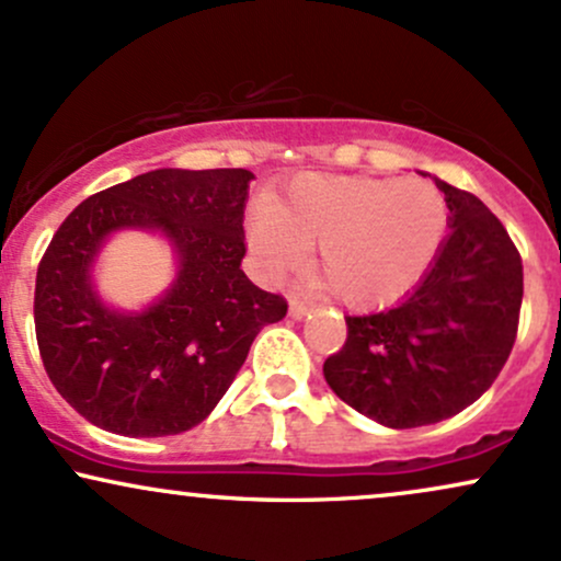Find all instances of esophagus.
I'll list each match as a JSON object with an SVG mask.
<instances>
[{"instance_id": "34e87169", "label": "esophagus", "mask_w": 561, "mask_h": 561, "mask_svg": "<svg viewBox=\"0 0 561 561\" xmlns=\"http://www.w3.org/2000/svg\"><path fill=\"white\" fill-rule=\"evenodd\" d=\"M306 311H308L306 302L298 300V298L289 300V317H293V319H302V317H306Z\"/></svg>"}]
</instances>
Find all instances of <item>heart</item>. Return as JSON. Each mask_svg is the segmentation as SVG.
Returning a JSON list of instances; mask_svg holds the SVG:
<instances>
[{"mask_svg":"<svg viewBox=\"0 0 561 561\" xmlns=\"http://www.w3.org/2000/svg\"><path fill=\"white\" fill-rule=\"evenodd\" d=\"M448 203L422 179H295L282 203L263 197L248 244L263 274L279 276L319 244V276L351 308H375L409 293L440 250Z\"/></svg>","mask_w":561,"mask_h":561,"instance_id":"1","label":"heart"}]
</instances>
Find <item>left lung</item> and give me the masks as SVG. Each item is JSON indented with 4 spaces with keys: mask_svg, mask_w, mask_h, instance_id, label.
<instances>
[{
    "mask_svg": "<svg viewBox=\"0 0 561 561\" xmlns=\"http://www.w3.org/2000/svg\"><path fill=\"white\" fill-rule=\"evenodd\" d=\"M448 234L420 285L396 308L347 317L324 362L337 398L385 427L409 430L465 411L493 385L517 337L523 259L472 192L435 179Z\"/></svg>",
    "mask_w": 561,
    "mask_h": 561,
    "instance_id": "left-lung-1",
    "label": "left lung"
}]
</instances>
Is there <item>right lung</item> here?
Instances as JSON below:
<instances>
[{
    "label": "right lung",
    "mask_w": 561,
    "mask_h": 561,
    "mask_svg": "<svg viewBox=\"0 0 561 561\" xmlns=\"http://www.w3.org/2000/svg\"><path fill=\"white\" fill-rule=\"evenodd\" d=\"M244 169H158L87 197L55 231L36 272L34 321L44 369L100 430L179 435L234 382L255 334L287 300L244 276ZM121 228L160 230L180 261L174 285L145 312L102 304L91 266Z\"/></svg>",
    "instance_id": "1"
}]
</instances>
